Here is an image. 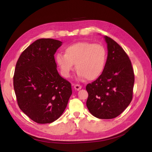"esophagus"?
Here are the masks:
<instances>
[{
  "instance_id": "esophagus-1",
  "label": "esophagus",
  "mask_w": 152,
  "mask_h": 152,
  "mask_svg": "<svg viewBox=\"0 0 152 152\" xmlns=\"http://www.w3.org/2000/svg\"><path fill=\"white\" fill-rule=\"evenodd\" d=\"M82 85H79V84H75V85H74V88L75 89V90H80L81 88H82Z\"/></svg>"
}]
</instances>
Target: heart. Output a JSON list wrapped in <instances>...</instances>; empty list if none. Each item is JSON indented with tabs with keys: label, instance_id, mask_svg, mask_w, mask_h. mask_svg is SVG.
Returning <instances> with one entry per match:
<instances>
[{
	"label": "heart",
	"instance_id": "b5f03b06",
	"mask_svg": "<svg viewBox=\"0 0 152 152\" xmlns=\"http://www.w3.org/2000/svg\"><path fill=\"white\" fill-rule=\"evenodd\" d=\"M64 53L57 54L56 60L65 77H70L76 64L80 78L93 80L103 72L107 61V50L104 46L89 41L77 42L67 46Z\"/></svg>",
	"mask_w": 152,
	"mask_h": 152
}]
</instances>
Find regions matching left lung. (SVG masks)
<instances>
[{
	"mask_svg": "<svg viewBox=\"0 0 152 152\" xmlns=\"http://www.w3.org/2000/svg\"><path fill=\"white\" fill-rule=\"evenodd\" d=\"M104 38L108 50L106 66L102 74L86 86V106L95 117L110 119L118 116L131 103L134 72L122 48L107 36Z\"/></svg>",
	"mask_w": 152,
	"mask_h": 152,
	"instance_id": "obj_1",
	"label": "left lung"
}]
</instances>
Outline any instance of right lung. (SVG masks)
Masks as SVG:
<instances>
[{"mask_svg": "<svg viewBox=\"0 0 152 152\" xmlns=\"http://www.w3.org/2000/svg\"><path fill=\"white\" fill-rule=\"evenodd\" d=\"M61 45L59 40L39 39L23 50L16 64L13 87L18 105L38 124L58 119L72 93L71 83L56 69L54 54Z\"/></svg>", "mask_w": 152, "mask_h": 152, "instance_id": "obj_1", "label": "right lung"}]
</instances>
